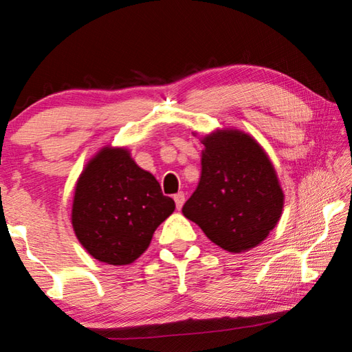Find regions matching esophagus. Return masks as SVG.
Returning <instances> with one entry per match:
<instances>
[{
  "instance_id": "34e87169",
  "label": "esophagus",
  "mask_w": 352,
  "mask_h": 352,
  "mask_svg": "<svg viewBox=\"0 0 352 352\" xmlns=\"http://www.w3.org/2000/svg\"><path fill=\"white\" fill-rule=\"evenodd\" d=\"M174 200H175V205L178 210H182V206L184 205V200H186V197H184V192H177L174 195Z\"/></svg>"
}]
</instances>
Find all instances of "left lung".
<instances>
[{
	"instance_id": "8db88e82",
	"label": "left lung",
	"mask_w": 352,
	"mask_h": 352,
	"mask_svg": "<svg viewBox=\"0 0 352 352\" xmlns=\"http://www.w3.org/2000/svg\"><path fill=\"white\" fill-rule=\"evenodd\" d=\"M204 144L201 177L183 205L184 217L226 252L253 248L283 212L275 169L258 142L237 130L212 133Z\"/></svg>"
}]
</instances>
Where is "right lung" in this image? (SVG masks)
I'll return each mask as SVG.
<instances>
[{
  "label": "right lung",
  "instance_id": "add662e5",
  "mask_svg": "<svg viewBox=\"0 0 352 352\" xmlns=\"http://www.w3.org/2000/svg\"><path fill=\"white\" fill-rule=\"evenodd\" d=\"M174 210L157 178L138 168L126 148L105 147L77 182L73 228L93 258L126 265L146 252Z\"/></svg>",
  "mask_w": 352,
  "mask_h": 352
}]
</instances>
